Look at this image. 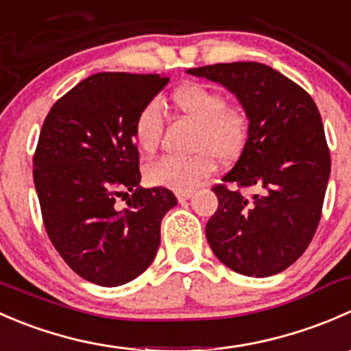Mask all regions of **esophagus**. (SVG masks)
Listing matches in <instances>:
<instances>
[{"label": "esophagus", "instance_id": "34e87169", "mask_svg": "<svg viewBox=\"0 0 351 351\" xmlns=\"http://www.w3.org/2000/svg\"><path fill=\"white\" fill-rule=\"evenodd\" d=\"M191 196H193L191 191H186V193H177V199H179V203H184V201L189 199Z\"/></svg>", "mask_w": 351, "mask_h": 351}]
</instances>
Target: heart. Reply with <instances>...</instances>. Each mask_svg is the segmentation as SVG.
I'll return each mask as SVG.
<instances>
[{
	"instance_id": "obj_1",
	"label": "heart",
	"mask_w": 351,
	"mask_h": 351,
	"mask_svg": "<svg viewBox=\"0 0 351 351\" xmlns=\"http://www.w3.org/2000/svg\"><path fill=\"white\" fill-rule=\"evenodd\" d=\"M171 107L196 124L189 158L165 157L147 167L152 184L186 193L194 189L215 169V157H237L249 136V116L244 109L227 106V97L203 83H187L171 95ZM162 136V117L157 107L147 106L133 124V140L143 154L157 150Z\"/></svg>"
}]
</instances>
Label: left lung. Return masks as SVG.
I'll return each instance as SVG.
<instances>
[{"mask_svg": "<svg viewBox=\"0 0 351 351\" xmlns=\"http://www.w3.org/2000/svg\"><path fill=\"white\" fill-rule=\"evenodd\" d=\"M187 73L223 85L249 116L244 150L213 187L218 208L206 223L208 244L235 273L276 275L304 254L321 220L331 157L317 106L261 62H218ZM245 186L258 193L245 198Z\"/></svg>", "mask_w": 351, "mask_h": 351, "instance_id": "1", "label": "left lung"}]
</instances>
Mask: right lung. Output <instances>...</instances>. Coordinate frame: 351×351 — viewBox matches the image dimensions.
<instances>
[{
    "mask_svg": "<svg viewBox=\"0 0 351 351\" xmlns=\"http://www.w3.org/2000/svg\"><path fill=\"white\" fill-rule=\"evenodd\" d=\"M167 76L97 73L51 107L34 155L44 227L66 265L100 287L140 276L160 245L164 215L177 204L165 187H140L133 140L138 112ZM127 199L117 210L115 199Z\"/></svg>",
    "mask_w": 351,
    "mask_h": 351,
    "instance_id": "right-lung-1",
    "label": "right lung"
}]
</instances>
